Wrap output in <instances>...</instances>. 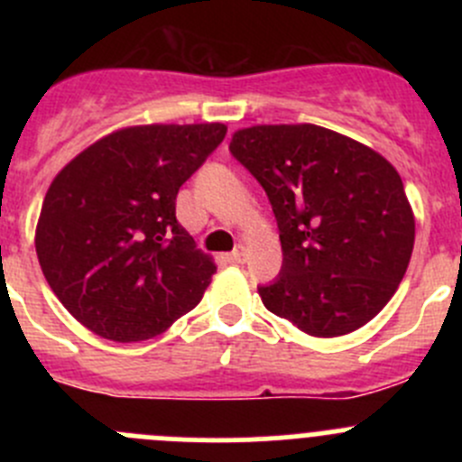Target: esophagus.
I'll return each mask as SVG.
<instances>
[{
    "instance_id": "1",
    "label": "esophagus",
    "mask_w": 462,
    "mask_h": 462,
    "mask_svg": "<svg viewBox=\"0 0 462 462\" xmlns=\"http://www.w3.org/2000/svg\"><path fill=\"white\" fill-rule=\"evenodd\" d=\"M245 257H248V250H245V245H236V248L230 253V259L235 261V263H244Z\"/></svg>"
}]
</instances>
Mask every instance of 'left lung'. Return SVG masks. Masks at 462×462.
Instances as JSON below:
<instances>
[{
	"label": "left lung",
	"instance_id": "8db88e82",
	"mask_svg": "<svg viewBox=\"0 0 462 462\" xmlns=\"http://www.w3.org/2000/svg\"><path fill=\"white\" fill-rule=\"evenodd\" d=\"M230 153L265 189L283 263L259 286L270 313L315 337L371 321L398 291L416 236L395 167L366 144L318 125H259Z\"/></svg>",
	"mask_w": 462,
	"mask_h": 462
}]
</instances>
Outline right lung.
Instances as JSON below:
<instances>
[{
  "label": "right lung",
  "instance_id": "right-lung-1",
  "mask_svg": "<svg viewBox=\"0 0 462 462\" xmlns=\"http://www.w3.org/2000/svg\"><path fill=\"white\" fill-rule=\"evenodd\" d=\"M226 132L221 123L120 129L55 176L37 223V259L88 330L141 342L201 301L217 265L176 221V194Z\"/></svg>",
  "mask_w": 462,
  "mask_h": 462
}]
</instances>
